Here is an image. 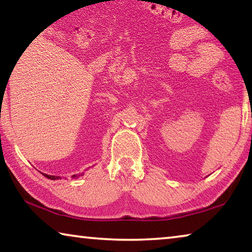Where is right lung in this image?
Returning <instances> with one entry per match:
<instances>
[{
	"label": "right lung",
	"mask_w": 252,
	"mask_h": 252,
	"mask_svg": "<svg viewBox=\"0 0 252 252\" xmlns=\"http://www.w3.org/2000/svg\"><path fill=\"white\" fill-rule=\"evenodd\" d=\"M44 176L48 179H51V180H55V179L60 178V177H55V176H49V174H44ZM73 178H78V176H73Z\"/></svg>",
	"instance_id": "1"
}]
</instances>
